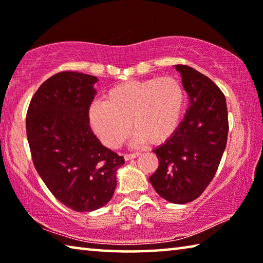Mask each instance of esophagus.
I'll return each mask as SVG.
<instances>
[{"label": "esophagus", "mask_w": 263, "mask_h": 263, "mask_svg": "<svg viewBox=\"0 0 263 263\" xmlns=\"http://www.w3.org/2000/svg\"><path fill=\"white\" fill-rule=\"evenodd\" d=\"M140 155V153H138V152H136V153H132V154H125L124 155V159L126 160V161H128V160H132V159H136V158H138Z\"/></svg>", "instance_id": "1"}]
</instances>
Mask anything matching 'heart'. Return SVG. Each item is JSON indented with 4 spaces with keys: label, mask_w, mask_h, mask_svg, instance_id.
Returning a JSON list of instances; mask_svg holds the SVG:
<instances>
[{
    "label": "heart",
    "mask_w": 263,
    "mask_h": 263,
    "mask_svg": "<svg viewBox=\"0 0 263 263\" xmlns=\"http://www.w3.org/2000/svg\"><path fill=\"white\" fill-rule=\"evenodd\" d=\"M184 103V89L176 78L127 81L111 88L104 102L90 105L89 122L110 148L119 147L126 139L130 122L138 141L158 145L179 128Z\"/></svg>",
    "instance_id": "heart-1"
}]
</instances>
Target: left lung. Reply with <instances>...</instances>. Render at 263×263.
Wrapping results in <instances>:
<instances>
[{
	"label": "left lung",
	"instance_id": "left-lung-1",
	"mask_svg": "<svg viewBox=\"0 0 263 263\" xmlns=\"http://www.w3.org/2000/svg\"><path fill=\"white\" fill-rule=\"evenodd\" d=\"M175 68L190 105L174 135L153 151L159 167L149 182L166 201L185 204L199 197L216 175L228 142V105L212 80L189 66Z\"/></svg>",
	"mask_w": 263,
	"mask_h": 263
}]
</instances>
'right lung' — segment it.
Here are the masks:
<instances>
[{
    "label": "right lung",
    "mask_w": 263,
    "mask_h": 263,
    "mask_svg": "<svg viewBox=\"0 0 263 263\" xmlns=\"http://www.w3.org/2000/svg\"><path fill=\"white\" fill-rule=\"evenodd\" d=\"M97 81L79 72L53 75L35 91L26 114L35 171L58 201L78 212L97 210L112 198L124 164L89 125Z\"/></svg>",
    "instance_id": "add662e5"
}]
</instances>
